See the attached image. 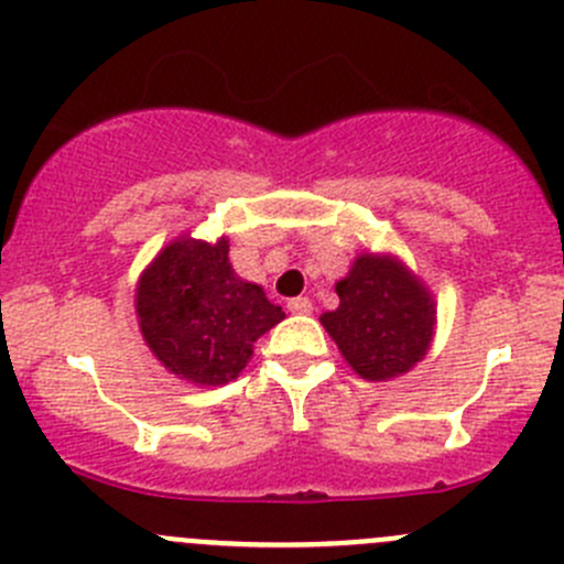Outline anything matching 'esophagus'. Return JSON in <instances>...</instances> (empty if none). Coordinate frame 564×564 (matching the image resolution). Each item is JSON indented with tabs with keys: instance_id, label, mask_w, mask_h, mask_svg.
Listing matches in <instances>:
<instances>
[{
	"instance_id": "esophagus-1",
	"label": "esophagus",
	"mask_w": 564,
	"mask_h": 564,
	"mask_svg": "<svg viewBox=\"0 0 564 564\" xmlns=\"http://www.w3.org/2000/svg\"><path fill=\"white\" fill-rule=\"evenodd\" d=\"M289 311H292V314H311V311H314V303H311L308 297H294L289 300Z\"/></svg>"
}]
</instances>
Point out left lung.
<instances>
[{"instance_id":"1","label":"left lung","mask_w":564,"mask_h":564,"mask_svg":"<svg viewBox=\"0 0 564 564\" xmlns=\"http://www.w3.org/2000/svg\"><path fill=\"white\" fill-rule=\"evenodd\" d=\"M338 308L319 316L338 352L369 382L408 375L435 338V297L399 256L360 253L336 283Z\"/></svg>"}]
</instances>
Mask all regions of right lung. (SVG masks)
<instances>
[{
	"label": "right lung",
	"instance_id": "add662e5",
	"mask_svg": "<svg viewBox=\"0 0 564 564\" xmlns=\"http://www.w3.org/2000/svg\"><path fill=\"white\" fill-rule=\"evenodd\" d=\"M134 311L154 358L193 386H226L253 358V344L283 319L259 283L242 281L228 237L171 239L134 289Z\"/></svg>",
	"mask_w": 564,
	"mask_h": 564
}]
</instances>
